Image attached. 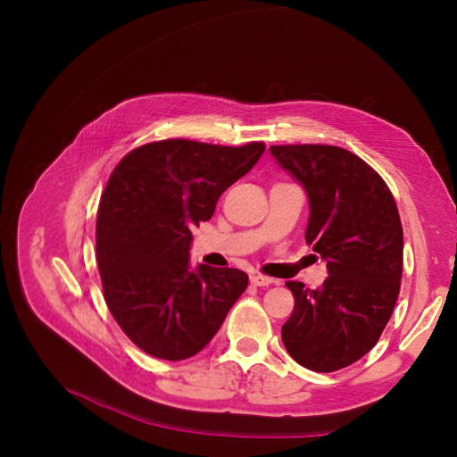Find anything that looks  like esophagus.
<instances>
[{
    "mask_svg": "<svg viewBox=\"0 0 457 457\" xmlns=\"http://www.w3.org/2000/svg\"><path fill=\"white\" fill-rule=\"evenodd\" d=\"M250 283L255 285V287H267V285L272 283V278L262 276V274H252L250 276Z\"/></svg>",
    "mask_w": 457,
    "mask_h": 457,
    "instance_id": "obj_1",
    "label": "esophagus"
}]
</instances>
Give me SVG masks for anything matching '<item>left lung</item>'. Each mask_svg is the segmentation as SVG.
I'll return each instance as SVG.
<instances>
[{"label":"left lung","instance_id":"1","mask_svg":"<svg viewBox=\"0 0 457 457\" xmlns=\"http://www.w3.org/2000/svg\"><path fill=\"white\" fill-rule=\"evenodd\" d=\"M309 198L305 243L328 262L320 289L287 281L295 309L281 341L315 372L345 369L374 348L400 293L403 231L387 183L355 154L326 144L270 146Z\"/></svg>","mask_w":457,"mask_h":457}]
</instances>
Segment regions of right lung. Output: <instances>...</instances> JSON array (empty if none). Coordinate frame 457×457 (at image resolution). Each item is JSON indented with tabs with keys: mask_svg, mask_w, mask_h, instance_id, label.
Masks as SVG:
<instances>
[{
	"mask_svg": "<svg viewBox=\"0 0 457 457\" xmlns=\"http://www.w3.org/2000/svg\"><path fill=\"white\" fill-rule=\"evenodd\" d=\"M262 152L265 142L168 138L116 164L96 220V261L111 315L142 352L168 361L196 355L246 291L238 269H190V229Z\"/></svg>",
	"mask_w": 457,
	"mask_h": 457,
	"instance_id": "obj_1",
	"label": "right lung"
}]
</instances>
